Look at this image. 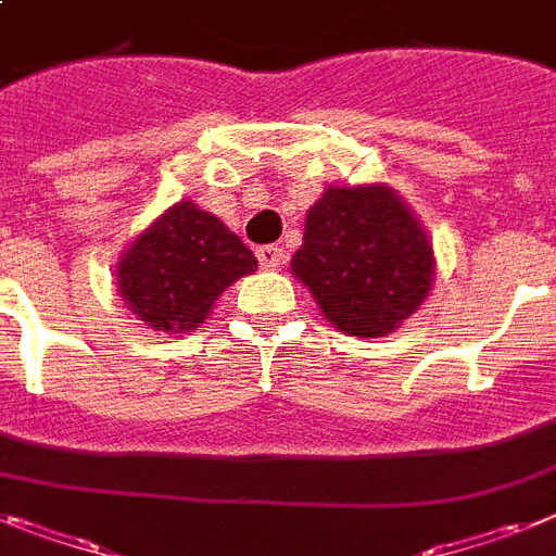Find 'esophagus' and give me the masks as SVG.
<instances>
[{"label": "esophagus", "instance_id": "esophagus-1", "mask_svg": "<svg viewBox=\"0 0 556 556\" xmlns=\"http://www.w3.org/2000/svg\"><path fill=\"white\" fill-rule=\"evenodd\" d=\"M282 249H279V245H260V249H256V260H260V268H265V270H279L282 268V263H286V260H282Z\"/></svg>", "mask_w": 556, "mask_h": 556}]
</instances>
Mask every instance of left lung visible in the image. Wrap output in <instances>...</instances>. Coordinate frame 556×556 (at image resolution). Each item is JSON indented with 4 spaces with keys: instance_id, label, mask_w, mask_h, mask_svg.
Listing matches in <instances>:
<instances>
[{
    "instance_id": "obj_1",
    "label": "left lung",
    "mask_w": 556,
    "mask_h": 556,
    "mask_svg": "<svg viewBox=\"0 0 556 556\" xmlns=\"http://www.w3.org/2000/svg\"><path fill=\"white\" fill-rule=\"evenodd\" d=\"M291 274L336 330L379 339L424 305L435 282V251L387 184L328 186L307 208Z\"/></svg>"
}]
</instances>
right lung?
Returning a JSON list of instances; mask_svg holds the SVG:
<instances>
[{
	"label": "right lung",
	"mask_w": 556,
	"mask_h": 556,
	"mask_svg": "<svg viewBox=\"0 0 556 556\" xmlns=\"http://www.w3.org/2000/svg\"><path fill=\"white\" fill-rule=\"evenodd\" d=\"M256 270V256L212 212L180 200L124 249L115 288L157 333H194L228 286Z\"/></svg>",
	"instance_id": "obj_1"
}]
</instances>
